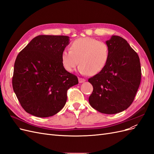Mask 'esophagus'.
Masks as SVG:
<instances>
[{"mask_svg": "<svg viewBox=\"0 0 154 154\" xmlns=\"http://www.w3.org/2000/svg\"><path fill=\"white\" fill-rule=\"evenodd\" d=\"M78 80H79V83H83V82H85V79L82 78H78Z\"/></svg>", "mask_w": 154, "mask_h": 154, "instance_id": "1", "label": "esophagus"}]
</instances>
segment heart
Instances as JSON below:
<instances>
[{
    "label": "heart",
    "instance_id": "b5f03b06",
    "mask_svg": "<svg viewBox=\"0 0 154 154\" xmlns=\"http://www.w3.org/2000/svg\"><path fill=\"white\" fill-rule=\"evenodd\" d=\"M69 49L63 51L61 55L62 66L68 72H72L80 63L78 71L81 74L96 75L104 69L109 58L108 45L91 37L74 40Z\"/></svg>",
    "mask_w": 154,
    "mask_h": 154
}]
</instances>
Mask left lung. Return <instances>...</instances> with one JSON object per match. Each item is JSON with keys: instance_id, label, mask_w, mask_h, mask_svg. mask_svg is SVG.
<instances>
[{"instance_id": "left-lung-1", "label": "left lung", "mask_w": 154, "mask_h": 154, "mask_svg": "<svg viewBox=\"0 0 154 154\" xmlns=\"http://www.w3.org/2000/svg\"><path fill=\"white\" fill-rule=\"evenodd\" d=\"M106 44L109 58L104 69L88 79L93 87L88 102L101 113L114 114L133 102L141 83V64L137 53L122 37L112 35Z\"/></svg>"}]
</instances>
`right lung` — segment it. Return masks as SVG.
Listing matches in <instances>:
<instances>
[{
  "label": "right lung",
  "mask_w": 154,
  "mask_h": 154,
  "mask_svg": "<svg viewBox=\"0 0 154 154\" xmlns=\"http://www.w3.org/2000/svg\"><path fill=\"white\" fill-rule=\"evenodd\" d=\"M69 44L67 36L38 35L18 54L13 88L26 112L47 118L66 105L67 90L78 83L77 76L61 62L62 51Z\"/></svg>",
  "instance_id": "1"
}]
</instances>
